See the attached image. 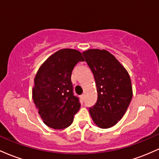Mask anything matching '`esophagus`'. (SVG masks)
Here are the masks:
<instances>
[{"instance_id":"34e87169","label":"esophagus","mask_w":159,"mask_h":159,"mask_svg":"<svg viewBox=\"0 0 159 159\" xmlns=\"http://www.w3.org/2000/svg\"><path fill=\"white\" fill-rule=\"evenodd\" d=\"M81 98H82V99H84V98H85V95L84 94H82L81 96Z\"/></svg>"}]
</instances>
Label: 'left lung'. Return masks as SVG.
Listing matches in <instances>:
<instances>
[{
	"label": "left lung",
	"instance_id": "left-lung-1",
	"mask_svg": "<svg viewBox=\"0 0 159 159\" xmlns=\"http://www.w3.org/2000/svg\"><path fill=\"white\" fill-rule=\"evenodd\" d=\"M93 73L97 102L89 112L102 129L114 126L125 114L132 98L129 75L116 57L106 50L89 49L82 53Z\"/></svg>",
	"mask_w": 159,
	"mask_h": 159
}]
</instances>
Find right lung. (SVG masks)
Wrapping results in <instances>:
<instances>
[{"label": "right lung", "instance_id": "obj_1", "mask_svg": "<svg viewBox=\"0 0 159 159\" xmlns=\"http://www.w3.org/2000/svg\"><path fill=\"white\" fill-rule=\"evenodd\" d=\"M84 61L81 53L64 48L53 54L40 66L34 78L33 99L45 125L63 129L72 123L81 107L74 96L71 75L75 66Z\"/></svg>", "mask_w": 159, "mask_h": 159}]
</instances>
